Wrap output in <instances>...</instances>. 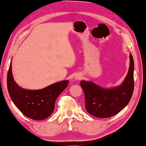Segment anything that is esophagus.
<instances>
[{
  "mask_svg": "<svg viewBox=\"0 0 146 146\" xmlns=\"http://www.w3.org/2000/svg\"><path fill=\"white\" fill-rule=\"evenodd\" d=\"M82 76L81 74H77V75H76V76H75V78H76V80H78L82 79Z\"/></svg>",
  "mask_w": 146,
  "mask_h": 146,
  "instance_id": "obj_1",
  "label": "esophagus"
}]
</instances>
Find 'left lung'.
I'll list each match as a JSON object with an SVG mask.
<instances>
[{"instance_id":"8db88e82","label":"left lung","mask_w":146,"mask_h":146,"mask_svg":"<svg viewBox=\"0 0 146 146\" xmlns=\"http://www.w3.org/2000/svg\"><path fill=\"white\" fill-rule=\"evenodd\" d=\"M134 62L129 54V66L124 80L120 85L106 88L92 81L82 80L85 96V107L90 114L107 118L119 113L127 105L133 92Z\"/></svg>"}]
</instances>
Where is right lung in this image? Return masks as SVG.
Listing matches in <instances>:
<instances>
[{
  "label": "right lung",
  "mask_w": 146,
  "mask_h": 146,
  "mask_svg": "<svg viewBox=\"0 0 146 146\" xmlns=\"http://www.w3.org/2000/svg\"><path fill=\"white\" fill-rule=\"evenodd\" d=\"M68 83L63 80L40 90L23 88L14 80L12 62L7 74V88L12 101L24 115L35 120H42L52 114L56 100Z\"/></svg>",
  "instance_id": "add662e5"
}]
</instances>
